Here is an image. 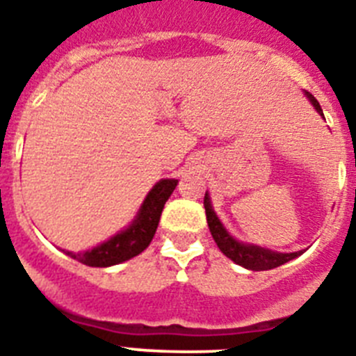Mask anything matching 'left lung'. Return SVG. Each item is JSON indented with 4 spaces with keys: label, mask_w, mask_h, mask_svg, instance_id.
Returning a JSON list of instances; mask_svg holds the SVG:
<instances>
[{
    "label": "left lung",
    "mask_w": 356,
    "mask_h": 356,
    "mask_svg": "<svg viewBox=\"0 0 356 356\" xmlns=\"http://www.w3.org/2000/svg\"><path fill=\"white\" fill-rule=\"evenodd\" d=\"M307 96L308 99L312 102V105L316 106L317 112L323 115L319 102H317L312 94L307 92ZM203 205H205L207 222H209L210 234H212L217 248H219L228 259H232L235 264H238V266L251 269V271H267V269H275V267L284 266L285 262H289V260L296 259V257H300V254L303 253V251H296V253H276V251L264 250V248L251 246V244H242V242L235 241V238L222 228V225L219 222L217 216L213 213L212 207H210L209 194H205Z\"/></svg>",
    "instance_id": "left-lung-1"
}]
</instances>
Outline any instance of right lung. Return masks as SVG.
I'll return each mask as SVG.
<instances>
[{
    "label": "right lung",
    "instance_id": "add662e5",
    "mask_svg": "<svg viewBox=\"0 0 356 356\" xmlns=\"http://www.w3.org/2000/svg\"><path fill=\"white\" fill-rule=\"evenodd\" d=\"M176 184H178L176 180H160L155 187L151 188V193L147 194L143 207H140L139 216L128 229L118 234L110 241L103 242L102 246L94 248V250L83 251V253L65 251V254H69L71 259L78 260V262L85 264V266L108 267L134 259L139 253H143L155 237L163 205H165V201L169 200V196L175 191Z\"/></svg>",
    "mask_w": 356,
    "mask_h": 356
}]
</instances>
